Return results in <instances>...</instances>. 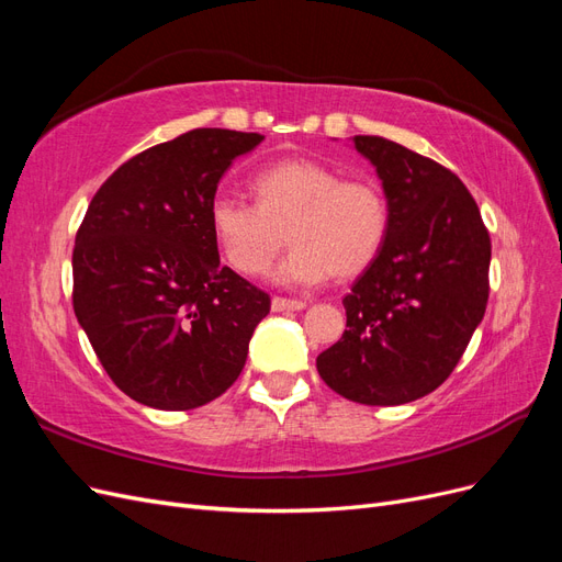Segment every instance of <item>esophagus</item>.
I'll return each instance as SVG.
<instances>
[{"instance_id":"34e87169","label":"esophagus","mask_w":562,"mask_h":562,"mask_svg":"<svg viewBox=\"0 0 562 562\" xmlns=\"http://www.w3.org/2000/svg\"><path fill=\"white\" fill-rule=\"evenodd\" d=\"M307 307V302L304 300H291V297H274L271 300V310L274 312H300Z\"/></svg>"}]
</instances>
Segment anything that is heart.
Wrapping results in <instances>:
<instances>
[{
	"label": "heart",
	"mask_w": 562,
	"mask_h": 562,
	"mask_svg": "<svg viewBox=\"0 0 562 562\" xmlns=\"http://www.w3.org/2000/svg\"><path fill=\"white\" fill-rule=\"evenodd\" d=\"M250 192L255 203L217 194L209 209L213 239L239 274H265L288 239L295 246L277 281L300 285L359 277L384 248L391 211L375 178H342L335 166L291 157L255 173Z\"/></svg>",
	"instance_id": "heart-1"
}]
</instances>
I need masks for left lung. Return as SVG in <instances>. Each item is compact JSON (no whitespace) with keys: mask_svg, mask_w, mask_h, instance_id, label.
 I'll list each match as a JSON object with an SVG mask.
<instances>
[{"mask_svg":"<svg viewBox=\"0 0 562 562\" xmlns=\"http://www.w3.org/2000/svg\"><path fill=\"white\" fill-rule=\"evenodd\" d=\"M389 199L384 248L342 304L347 330L321 351V380L363 405L431 394L462 359L490 295L492 244L450 168L382 135H356Z\"/></svg>","mask_w":562,"mask_h":562,"instance_id":"1","label":"left lung"}]
</instances>
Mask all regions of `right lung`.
<instances>
[{"label": "right lung", "instance_id": "right-lung-1", "mask_svg": "<svg viewBox=\"0 0 562 562\" xmlns=\"http://www.w3.org/2000/svg\"><path fill=\"white\" fill-rule=\"evenodd\" d=\"M260 133L194 128L131 157L77 229L72 307L110 380L157 411L206 405L241 375L271 300L220 265L209 209Z\"/></svg>", "mask_w": 562, "mask_h": 562}]
</instances>
